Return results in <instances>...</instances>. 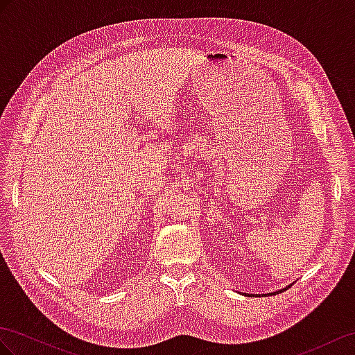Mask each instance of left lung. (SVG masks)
<instances>
[{"instance_id": "obj_1", "label": "left lung", "mask_w": 355, "mask_h": 355, "mask_svg": "<svg viewBox=\"0 0 355 355\" xmlns=\"http://www.w3.org/2000/svg\"><path fill=\"white\" fill-rule=\"evenodd\" d=\"M271 294H272V293H270V295H271ZM275 294H276V293H275ZM266 295H268V294H266Z\"/></svg>"}]
</instances>
